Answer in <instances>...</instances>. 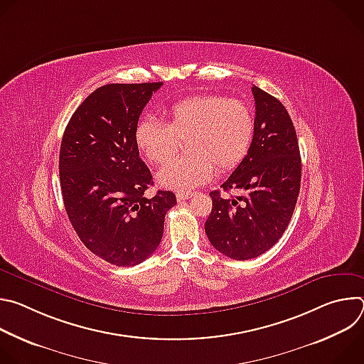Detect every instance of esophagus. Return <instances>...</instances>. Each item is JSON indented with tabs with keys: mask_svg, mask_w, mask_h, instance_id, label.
Segmentation results:
<instances>
[{
	"mask_svg": "<svg viewBox=\"0 0 364 364\" xmlns=\"http://www.w3.org/2000/svg\"><path fill=\"white\" fill-rule=\"evenodd\" d=\"M193 196H194V193H187V191H184V193H177V201L187 200V198H190V197H193Z\"/></svg>",
	"mask_w": 364,
	"mask_h": 364,
	"instance_id": "obj_1",
	"label": "esophagus"
}]
</instances>
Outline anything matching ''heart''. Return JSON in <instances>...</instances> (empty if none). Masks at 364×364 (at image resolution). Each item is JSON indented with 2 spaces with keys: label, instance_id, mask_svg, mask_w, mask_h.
I'll return each instance as SVG.
<instances>
[{
  "label": "heart",
  "instance_id": "obj_1",
  "mask_svg": "<svg viewBox=\"0 0 364 364\" xmlns=\"http://www.w3.org/2000/svg\"><path fill=\"white\" fill-rule=\"evenodd\" d=\"M166 124L141 119L134 132L135 145L145 160L159 166L186 144L184 159L166 164L157 183L174 191H188L219 173L235 170L247 155L253 134L252 109L240 99L223 95H193L163 109Z\"/></svg>",
  "mask_w": 364,
  "mask_h": 364
}]
</instances>
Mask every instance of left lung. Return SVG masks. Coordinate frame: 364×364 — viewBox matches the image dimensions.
Returning <instances> with one entry per match:
<instances>
[{"label":"left lung","instance_id":"8db88e82","mask_svg":"<svg viewBox=\"0 0 364 364\" xmlns=\"http://www.w3.org/2000/svg\"><path fill=\"white\" fill-rule=\"evenodd\" d=\"M255 96V134L245 160L222 184L243 196L210 193L213 207L204 230L225 256L246 261L271 249L292 218L301 186V155L294 124L282 103L261 87Z\"/></svg>","mask_w":364,"mask_h":364}]
</instances>
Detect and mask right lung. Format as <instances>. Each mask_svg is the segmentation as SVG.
<instances>
[{"mask_svg":"<svg viewBox=\"0 0 364 364\" xmlns=\"http://www.w3.org/2000/svg\"><path fill=\"white\" fill-rule=\"evenodd\" d=\"M155 83H109L92 92L72 115L60 145L65 209L83 245L117 267L144 262L159 247L176 194L148 198L152 176L134 132Z\"/></svg>","mask_w":364,"mask_h":364,"instance_id":"1","label":"right lung"}]
</instances>
